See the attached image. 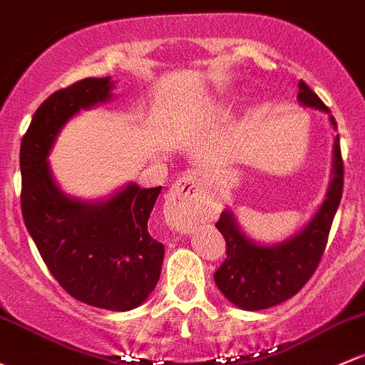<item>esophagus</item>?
<instances>
[{
	"label": "esophagus",
	"instance_id": "34e87169",
	"mask_svg": "<svg viewBox=\"0 0 365 365\" xmlns=\"http://www.w3.org/2000/svg\"><path fill=\"white\" fill-rule=\"evenodd\" d=\"M206 212L208 205L201 192L199 175L194 171L183 173L166 195V222L175 229H189L202 220Z\"/></svg>",
	"mask_w": 365,
	"mask_h": 365
}]
</instances>
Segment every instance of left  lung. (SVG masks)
Segmentation results:
<instances>
[{
	"label": "left lung",
	"instance_id": "1",
	"mask_svg": "<svg viewBox=\"0 0 365 365\" xmlns=\"http://www.w3.org/2000/svg\"><path fill=\"white\" fill-rule=\"evenodd\" d=\"M297 99L308 108L329 113L336 128V120L327 106L302 80L299 82ZM332 175L327 199L309 224L294 237L273 247L257 245L240 231L232 212H222L215 227L225 237L227 257L215 271L213 278L220 292L234 306L248 312L271 308L292 297L308 283L327 247L332 220L343 195L344 166L339 136L334 141Z\"/></svg>",
	"mask_w": 365,
	"mask_h": 365
}]
</instances>
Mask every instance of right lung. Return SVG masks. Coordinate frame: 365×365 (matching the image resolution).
<instances>
[{"instance_id":"obj_1","label":"right lung","mask_w":365,"mask_h":365,"mask_svg":"<svg viewBox=\"0 0 365 365\" xmlns=\"http://www.w3.org/2000/svg\"><path fill=\"white\" fill-rule=\"evenodd\" d=\"M106 78H83L48 96L21 141V208L24 224L53 278L76 301L128 312L155 289L164 245L148 218L160 187L129 183L108 201H78L61 192L47 155L63 125L80 110L112 98Z\"/></svg>"}]
</instances>
